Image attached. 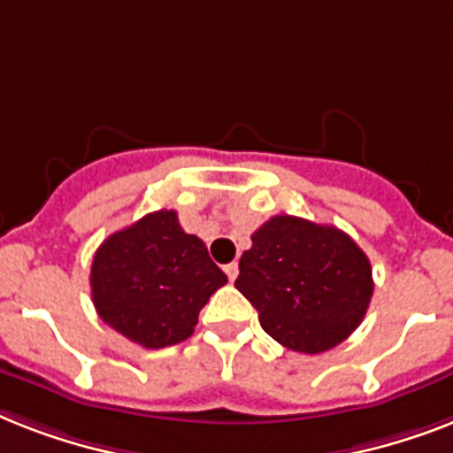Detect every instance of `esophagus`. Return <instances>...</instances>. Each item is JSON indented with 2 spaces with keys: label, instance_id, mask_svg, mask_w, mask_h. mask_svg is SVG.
I'll list each match as a JSON object with an SVG mask.
<instances>
[{
  "label": "esophagus",
  "instance_id": "obj_1",
  "mask_svg": "<svg viewBox=\"0 0 453 453\" xmlns=\"http://www.w3.org/2000/svg\"><path fill=\"white\" fill-rule=\"evenodd\" d=\"M226 275L230 282H234V280H237V275H240V265H237V263H227Z\"/></svg>",
  "mask_w": 453,
  "mask_h": 453
}]
</instances>
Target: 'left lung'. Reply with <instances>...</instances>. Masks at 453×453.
Returning <instances> with one entry per match:
<instances>
[{"instance_id":"left-lung-1","label":"left lung","mask_w":453,"mask_h":453,"mask_svg":"<svg viewBox=\"0 0 453 453\" xmlns=\"http://www.w3.org/2000/svg\"><path fill=\"white\" fill-rule=\"evenodd\" d=\"M234 287L258 310L265 334L305 355L343 343L373 294L369 258L343 230L287 213L251 234Z\"/></svg>"}]
</instances>
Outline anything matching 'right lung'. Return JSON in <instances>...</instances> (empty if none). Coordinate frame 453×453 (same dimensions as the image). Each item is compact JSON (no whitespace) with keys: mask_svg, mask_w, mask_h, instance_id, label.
<instances>
[{"mask_svg":"<svg viewBox=\"0 0 453 453\" xmlns=\"http://www.w3.org/2000/svg\"><path fill=\"white\" fill-rule=\"evenodd\" d=\"M226 282L204 242L185 233L171 209L110 234L91 263L96 312L143 348L190 338L199 310Z\"/></svg>","mask_w":453,"mask_h":453,"instance_id":"obj_1","label":"right lung"}]
</instances>
